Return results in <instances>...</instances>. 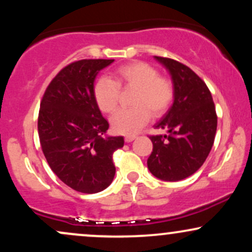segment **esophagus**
Here are the masks:
<instances>
[{
	"label": "esophagus",
	"instance_id": "1",
	"mask_svg": "<svg viewBox=\"0 0 252 252\" xmlns=\"http://www.w3.org/2000/svg\"><path fill=\"white\" fill-rule=\"evenodd\" d=\"M135 138H136L135 135H129V136H126V137H124V141H126V143H129V142H131V141H134Z\"/></svg>",
	"mask_w": 252,
	"mask_h": 252
}]
</instances>
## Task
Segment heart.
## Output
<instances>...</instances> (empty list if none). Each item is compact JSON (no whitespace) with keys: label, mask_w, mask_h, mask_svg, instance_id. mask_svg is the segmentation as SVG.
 <instances>
[{"label":"heart","mask_w":252,"mask_h":252,"mask_svg":"<svg viewBox=\"0 0 252 252\" xmlns=\"http://www.w3.org/2000/svg\"><path fill=\"white\" fill-rule=\"evenodd\" d=\"M120 89L136 90L130 110H121L111 118L112 130L117 134L132 135L148 123L150 115L161 117L174 99V85L169 78L160 76L158 68L144 62H130L117 67L114 80L102 77L94 88L97 106L104 114L116 111Z\"/></svg>","instance_id":"b5f03b06"}]
</instances>
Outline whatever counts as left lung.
Segmentation results:
<instances>
[{"mask_svg": "<svg viewBox=\"0 0 252 252\" xmlns=\"http://www.w3.org/2000/svg\"><path fill=\"white\" fill-rule=\"evenodd\" d=\"M172 76L174 102L155 126L167 135L149 136L153 152L147 164L153 175L163 181L189 178L209 156L217 131L212 94L198 74L174 59L155 57Z\"/></svg>", "mask_w": 252, "mask_h": 252, "instance_id": "8db88e82", "label": "left lung"}]
</instances>
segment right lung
<instances>
[{
	"mask_svg": "<svg viewBox=\"0 0 252 252\" xmlns=\"http://www.w3.org/2000/svg\"><path fill=\"white\" fill-rule=\"evenodd\" d=\"M114 59L68 63L52 79L40 103L37 131L43 155L63 184L77 192H100L114 180L112 154L122 136L104 137L109 123L94 97L97 73Z\"/></svg>",
	"mask_w": 252,
	"mask_h": 252,
	"instance_id": "1",
	"label": "right lung"
}]
</instances>
